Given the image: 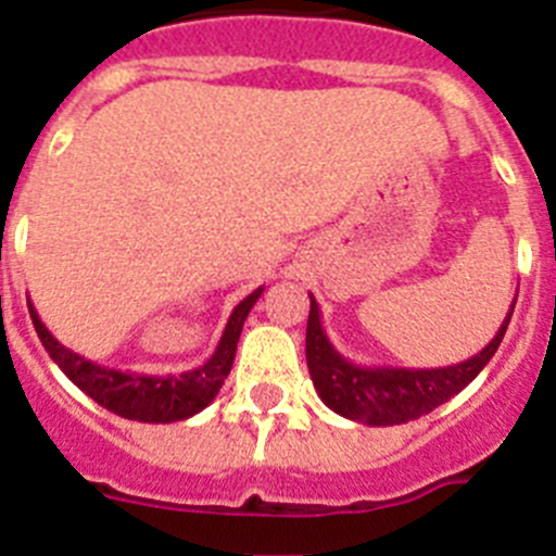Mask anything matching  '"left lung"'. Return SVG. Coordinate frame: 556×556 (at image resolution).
Wrapping results in <instances>:
<instances>
[{"label": "left lung", "instance_id": "left-lung-1", "mask_svg": "<svg viewBox=\"0 0 556 556\" xmlns=\"http://www.w3.org/2000/svg\"><path fill=\"white\" fill-rule=\"evenodd\" d=\"M516 299H513L510 313L502 320L494 340L480 354L450 367L414 370V367H365L345 359L326 337L324 324H320V307L315 295L309 293L307 367L315 392L334 414L354 419V422L372 425V428L403 425L408 419L422 417L458 395L460 389L469 387L480 376L482 367L489 365L505 337L507 324H510Z\"/></svg>", "mask_w": 556, "mask_h": 556}]
</instances>
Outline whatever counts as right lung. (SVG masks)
Returning a JSON list of instances; mask_svg holds the SVG:
<instances>
[{
    "mask_svg": "<svg viewBox=\"0 0 556 556\" xmlns=\"http://www.w3.org/2000/svg\"><path fill=\"white\" fill-rule=\"evenodd\" d=\"M261 295L263 288L252 290L232 309L230 320H227L225 331H222L219 345H216V351L211 354V359L205 365L186 372H169V376H144V372L114 370V367L96 365V362L85 359L76 351L65 349L46 329L33 304H29V318H33L35 331H38L40 342H43V349L49 351L51 359L56 362V367L85 395H90L98 406L117 414V417L137 419V422H180V419H189L194 414H200L207 403L219 395L222 383L230 376L232 359H236L243 320H247L249 309L254 307V302Z\"/></svg>",
    "mask_w": 556,
    "mask_h": 556,
    "instance_id": "1",
    "label": "right lung"
}]
</instances>
